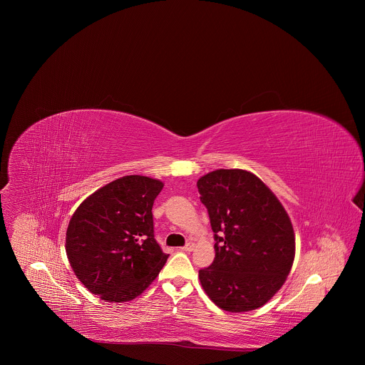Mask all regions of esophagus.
<instances>
[{"label":"esophagus","mask_w":365,"mask_h":365,"mask_svg":"<svg viewBox=\"0 0 365 365\" xmlns=\"http://www.w3.org/2000/svg\"><path fill=\"white\" fill-rule=\"evenodd\" d=\"M194 247H195V245H194V243H187L185 246H182V247H181V252H187V253H188V252H192V250H194Z\"/></svg>","instance_id":"obj_1"}]
</instances>
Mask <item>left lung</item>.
<instances>
[{"label":"left lung","instance_id":"8db88e82","mask_svg":"<svg viewBox=\"0 0 365 365\" xmlns=\"http://www.w3.org/2000/svg\"><path fill=\"white\" fill-rule=\"evenodd\" d=\"M208 209L215 260L200 269L213 304L227 312H249L282 287L295 257L288 213L259 177L246 170H215L197 182Z\"/></svg>","mask_w":365,"mask_h":365}]
</instances>
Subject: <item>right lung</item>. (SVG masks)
Listing matches in <instances>:
<instances>
[{"instance_id":"obj_1","label":"right lung","mask_w":365,"mask_h":365,"mask_svg":"<svg viewBox=\"0 0 365 365\" xmlns=\"http://www.w3.org/2000/svg\"><path fill=\"white\" fill-rule=\"evenodd\" d=\"M161 188L155 178L125 175L90 195L70 219L67 259L84 287L106 302L139 297L168 259L153 229Z\"/></svg>"}]
</instances>
